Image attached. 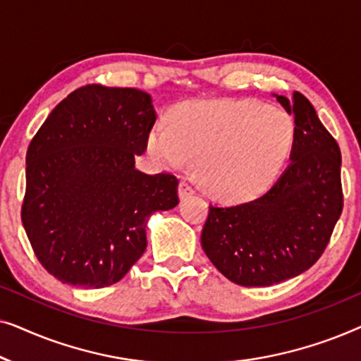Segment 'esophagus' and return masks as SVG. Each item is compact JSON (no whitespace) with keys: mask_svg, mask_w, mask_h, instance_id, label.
I'll list each match as a JSON object with an SVG mask.
<instances>
[{"mask_svg":"<svg viewBox=\"0 0 361 361\" xmlns=\"http://www.w3.org/2000/svg\"><path fill=\"white\" fill-rule=\"evenodd\" d=\"M194 194H195L194 187H192L187 180H180V184H179V197H180V199H187V197H190Z\"/></svg>","mask_w":361,"mask_h":361,"instance_id":"esophagus-1","label":"esophagus"}]
</instances>
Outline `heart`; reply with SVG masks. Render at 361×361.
Returning <instances> with one entry per match:
<instances>
[{
    "instance_id": "b5f03b06",
    "label": "heart",
    "mask_w": 361,
    "mask_h": 361,
    "mask_svg": "<svg viewBox=\"0 0 361 361\" xmlns=\"http://www.w3.org/2000/svg\"><path fill=\"white\" fill-rule=\"evenodd\" d=\"M295 123L283 108L255 100L182 103L171 125L159 121L147 136L151 157L166 167L197 161V174L210 194L246 200L273 184L290 156Z\"/></svg>"
}]
</instances>
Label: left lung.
I'll use <instances>...</instances> for the list:
<instances>
[{"label": "left lung", "mask_w": 361, "mask_h": 361, "mask_svg": "<svg viewBox=\"0 0 361 361\" xmlns=\"http://www.w3.org/2000/svg\"><path fill=\"white\" fill-rule=\"evenodd\" d=\"M294 116L290 162L278 182L256 200L210 205L202 248L231 283L261 288L307 271L327 248L343 209L342 154L312 103L294 92L274 95Z\"/></svg>", "instance_id": "1"}]
</instances>
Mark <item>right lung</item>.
<instances>
[{
  "label": "right lung",
  "mask_w": 361,
  "mask_h": 361,
  "mask_svg": "<svg viewBox=\"0 0 361 361\" xmlns=\"http://www.w3.org/2000/svg\"><path fill=\"white\" fill-rule=\"evenodd\" d=\"M156 123L149 93L85 85L51 111L26 154L24 230L49 274L98 289L145 253L154 212L179 204L172 174H145L135 156Z\"/></svg>",
  "instance_id": "right-lung-1"
}]
</instances>
